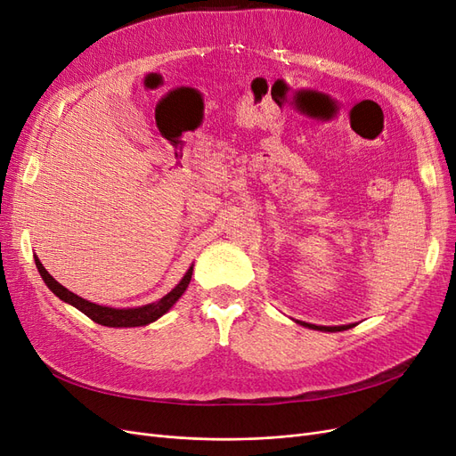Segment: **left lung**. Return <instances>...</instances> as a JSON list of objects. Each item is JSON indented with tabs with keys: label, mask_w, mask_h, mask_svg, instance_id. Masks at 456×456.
Wrapping results in <instances>:
<instances>
[{
	"label": "left lung",
	"mask_w": 456,
	"mask_h": 456,
	"mask_svg": "<svg viewBox=\"0 0 456 456\" xmlns=\"http://www.w3.org/2000/svg\"><path fill=\"white\" fill-rule=\"evenodd\" d=\"M300 325L305 327H310V329H317V330H329V333H335V330H346L350 329L352 325H340V327H323V325H310V323H305V322H298Z\"/></svg>",
	"instance_id": "left-lung-1"
}]
</instances>
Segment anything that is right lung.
Wrapping results in <instances>:
<instances>
[{"instance_id": "add662e5", "label": "right lung", "mask_w": 456, "mask_h": 456, "mask_svg": "<svg viewBox=\"0 0 456 456\" xmlns=\"http://www.w3.org/2000/svg\"><path fill=\"white\" fill-rule=\"evenodd\" d=\"M34 258H36V266H37L39 275L44 278L45 285L54 295H57L61 300L68 302V305L77 308L79 312H84L87 317H91L94 323L106 325V327H141V325H148L151 322H156L158 317H161L165 312H169V308L175 305V302L183 297V293L186 291V287L191 280V270H194V266H190V270L184 273L181 283H178L171 293H167L158 302H151V305H146L141 308H110V306L94 305V302H89L86 298L74 295L72 291H68L66 287H62L44 268V265H41L37 256H34Z\"/></svg>"}]
</instances>
